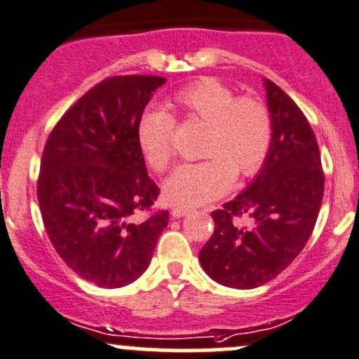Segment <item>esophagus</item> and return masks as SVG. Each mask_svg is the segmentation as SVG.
<instances>
[{
    "mask_svg": "<svg viewBox=\"0 0 359 359\" xmlns=\"http://www.w3.org/2000/svg\"><path fill=\"white\" fill-rule=\"evenodd\" d=\"M193 212V208H189V206H184V205H175L172 208V217L173 219H180V217L187 215V213Z\"/></svg>",
    "mask_w": 359,
    "mask_h": 359,
    "instance_id": "1",
    "label": "esophagus"
}]
</instances>
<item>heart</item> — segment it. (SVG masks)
<instances>
[{
	"instance_id": "b5f03b06",
	"label": "heart",
	"mask_w": 359,
	"mask_h": 359,
	"mask_svg": "<svg viewBox=\"0 0 359 359\" xmlns=\"http://www.w3.org/2000/svg\"><path fill=\"white\" fill-rule=\"evenodd\" d=\"M163 109L144 112L137 125V144L147 165L168 172L173 161V119H196L206 125L203 156L175 170L165 184L168 200L201 205L217 200L234 179H250L269 156L273 146V116L257 97H236L233 88L215 78H198L172 93Z\"/></svg>"
}]
</instances>
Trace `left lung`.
Instances as JSON below:
<instances>
[{"label":"left lung","instance_id":"1","mask_svg":"<svg viewBox=\"0 0 359 359\" xmlns=\"http://www.w3.org/2000/svg\"><path fill=\"white\" fill-rule=\"evenodd\" d=\"M264 85L274 126L269 156L240 196L212 212L215 229L200 252L212 280L241 290L274 280L295 260L313 234L325 191L309 121L276 83Z\"/></svg>","mask_w":359,"mask_h":359}]
</instances>
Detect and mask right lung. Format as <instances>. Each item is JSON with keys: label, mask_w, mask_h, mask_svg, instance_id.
Segmentation results:
<instances>
[{"label": "right lung", "mask_w": 359, "mask_h": 359, "mask_svg": "<svg viewBox=\"0 0 359 359\" xmlns=\"http://www.w3.org/2000/svg\"><path fill=\"white\" fill-rule=\"evenodd\" d=\"M159 76H111L90 88L46 139L38 177L43 224L60 259L83 280L118 288L147 269L166 210L151 206L159 187L147 177L137 125ZM137 211H149L133 223Z\"/></svg>", "instance_id": "right-lung-1"}]
</instances>
